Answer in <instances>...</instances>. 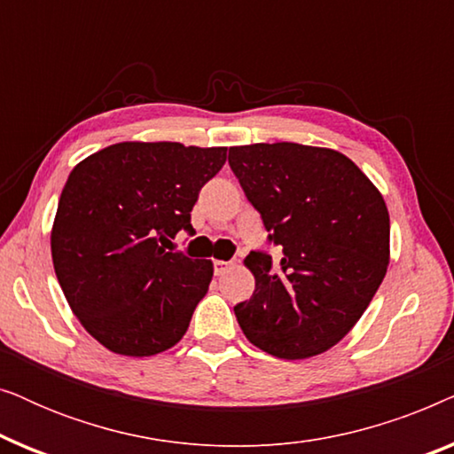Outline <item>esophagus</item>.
<instances>
[{"mask_svg":"<svg viewBox=\"0 0 454 454\" xmlns=\"http://www.w3.org/2000/svg\"><path fill=\"white\" fill-rule=\"evenodd\" d=\"M233 262H227V260H215V275L221 277L225 275V272L229 270V266H231Z\"/></svg>","mask_w":454,"mask_h":454,"instance_id":"34e87169","label":"esophagus"}]
</instances>
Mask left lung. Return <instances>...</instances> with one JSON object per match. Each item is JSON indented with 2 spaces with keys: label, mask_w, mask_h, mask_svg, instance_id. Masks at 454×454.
<instances>
[{
  "label": "left lung",
  "mask_w": 454,
  "mask_h": 454,
  "mask_svg": "<svg viewBox=\"0 0 454 454\" xmlns=\"http://www.w3.org/2000/svg\"><path fill=\"white\" fill-rule=\"evenodd\" d=\"M229 165L262 216L281 262L250 252L256 278L233 308L246 339L281 359L337 345L362 318L390 260V219L365 173L333 148L275 142L229 148Z\"/></svg>",
  "instance_id": "8db88e82"
}]
</instances>
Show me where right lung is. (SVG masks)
Here are the masks:
<instances>
[{
	"label": "right lung",
	"mask_w": 454,
	"mask_h": 454,
	"mask_svg": "<svg viewBox=\"0 0 454 454\" xmlns=\"http://www.w3.org/2000/svg\"><path fill=\"white\" fill-rule=\"evenodd\" d=\"M227 160L225 146L117 142L74 167L51 229V256L80 325L109 351L157 356L179 343L213 262L173 252Z\"/></svg>",
	"instance_id": "right-lung-1"
}]
</instances>
